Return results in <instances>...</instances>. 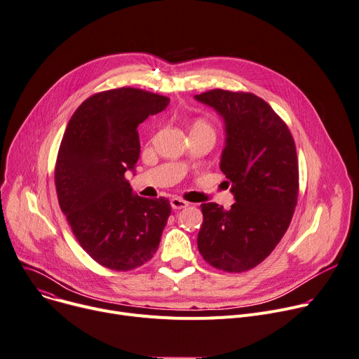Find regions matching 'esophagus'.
<instances>
[{
  "label": "esophagus",
  "instance_id": "obj_1",
  "mask_svg": "<svg viewBox=\"0 0 359 359\" xmlns=\"http://www.w3.org/2000/svg\"><path fill=\"white\" fill-rule=\"evenodd\" d=\"M187 205H188V203L184 201L182 198H178V197L171 198V207H172L174 210H181V208H185Z\"/></svg>",
  "mask_w": 359,
  "mask_h": 359
}]
</instances>
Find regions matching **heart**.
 Instances as JSON below:
<instances>
[{
    "instance_id": "b5f03b06",
    "label": "heart",
    "mask_w": 359,
    "mask_h": 359,
    "mask_svg": "<svg viewBox=\"0 0 359 359\" xmlns=\"http://www.w3.org/2000/svg\"><path fill=\"white\" fill-rule=\"evenodd\" d=\"M192 128H207V129L212 130V129H211V126H210L207 122H204V121H197V122L194 123V126H192Z\"/></svg>"
}]
</instances>
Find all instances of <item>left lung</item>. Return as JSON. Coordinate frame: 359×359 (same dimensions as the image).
<instances>
[{
	"instance_id": "8db88e82",
	"label": "left lung",
	"mask_w": 359,
	"mask_h": 359,
	"mask_svg": "<svg viewBox=\"0 0 359 359\" xmlns=\"http://www.w3.org/2000/svg\"><path fill=\"white\" fill-rule=\"evenodd\" d=\"M223 118L219 170L236 203L201 204L197 244L215 269L240 273L262 263L286 233L297 203L299 165L287 125L262 97L223 89L196 95Z\"/></svg>"
}]
</instances>
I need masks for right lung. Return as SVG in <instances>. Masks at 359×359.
Returning a JSON list of instances; mask_svg holds the SVG:
<instances>
[{"mask_svg": "<svg viewBox=\"0 0 359 359\" xmlns=\"http://www.w3.org/2000/svg\"><path fill=\"white\" fill-rule=\"evenodd\" d=\"M170 99L142 89L96 93L70 118L59 148L54 182L59 204L83 250L118 271L152 259L171 214L167 198H144L125 178L141 145L137 125Z\"/></svg>", "mask_w": 359, "mask_h": 359, "instance_id": "add662e5", "label": "right lung"}]
</instances>
